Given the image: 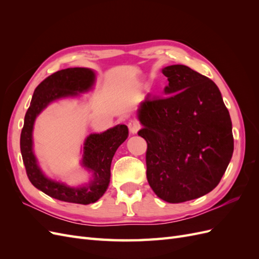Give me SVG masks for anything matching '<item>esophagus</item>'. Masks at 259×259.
Wrapping results in <instances>:
<instances>
[{
  "label": "esophagus",
  "instance_id": "obj_1",
  "mask_svg": "<svg viewBox=\"0 0 259 259\" xmlns=\"http://www.w3.org/2000/svg\"><path fill=\"white\" fill-rule=\"evenodd\" d=\"M140 123L137 120H131L128 122V130L132 134H137V132L140 130Z\"/></svg>",
  "mask_w": 259,
  "mask_h": 259
}]
</instances>
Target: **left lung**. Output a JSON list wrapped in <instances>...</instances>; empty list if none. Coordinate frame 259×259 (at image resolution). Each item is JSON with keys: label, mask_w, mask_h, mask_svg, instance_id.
Returning <instances> with one entry per match:
<instances>
[{"label": "left lung", "mask_w": 259, "mask_h": 259, "mask_svg": "<svg viewBox=\"0 0 259 259\" xmlns=\"http://www.w3.org/2000/svg\"><path fill=\"white\" fill-rule=\"evenodd\" d=\"M165 97L148 95L138 119L146 139L147 179L158 197L182 203L219 184L233 153L232 123L217 85L184 65L162 70Z\"/></svg>", "instance_id": "8db88e82"}]
</instances>
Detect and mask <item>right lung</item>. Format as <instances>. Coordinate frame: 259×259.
Wrapping results in <instances>:
<instances>
[{"label":"right lung","instance_id":"right-lung-1","mask_svg":"<svg viewBox=\"0 0 259 259\" xmlns=\"http://www.w3.org/2000/svg\"><path fill=\"white\" fill-rule=\"evenodd\" d=\"M95 82V73L88 68H68L48 76L35 89L25 115L20 135V151L28 178L35 188L50 197L69 203L91 204L103 197L110 183V166L116 149L128 136L126 125L119 124L100 134H91L83 147L82 165L93 171L88 185L69 187L46 177L38 167L32 149V131L35 117L52 101L77 96L88 92Z\"/></svg>","mask_w":259,"mask_h":259}]
</instances>
